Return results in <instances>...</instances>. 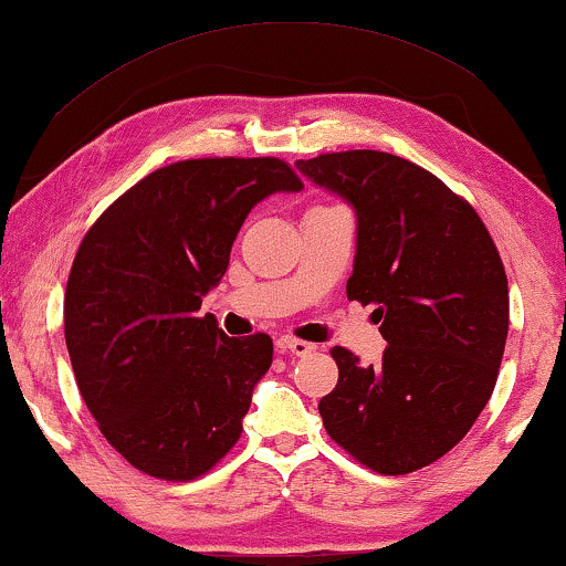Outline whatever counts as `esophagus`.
I'll list each match as a JSON object with an SVG mask.
<instances>
[{"label":"esophagus","mask_w":566,"mask_h":566,"mask_svg":"<svg viewBox=\"0 0 566 566\" xmlns=\"http://www.w3.org/2000/svg\"><path fill=\"white\" fill-rule=\"evenodd\" d=\"M275 348L281 350V354H291V356H310V354H314V350H317V346H314V343L298 340V337H291V335L277 337Z\"/></svg>","instance_id":"1"}]
</instances>
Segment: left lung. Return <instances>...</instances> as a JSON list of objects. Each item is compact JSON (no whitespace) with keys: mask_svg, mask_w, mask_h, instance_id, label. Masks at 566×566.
I'll use <instances>...</instances> for the list:
<instances>
[{"mask_svg":"<svg viewBox=\"0 0 566 566\" xmlns=\"http://www.w3.org/2000/svg\"><path fill=\"white\" fill-rule=\"evenodd\" d=\"M356 210L348 298L374 304L387 340L377 366L335 346L327 434L361 465L406 475L468 434L494 392L510 327L502 256L471 202L410 160L343 150L296 160Z\"/></svg>","mask_w":566,"mask_h":566,"instance_id":"obj_1","label":"left lung"}]
</instances>
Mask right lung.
Masks as SVG:
<instances>
[{"instance_id": "obj_1", "label": "right lung", "mask_w": 566, "mask_h": 566, "mask_svg": "<svg viewBox=\"0 0 566 566\" xmlns=\"http://www.w3.org/2000/svg\"><path fill=\"white\" fill-rule=\"evenodd\" d=\"M301 187L281 158L179 160L139 179L85 233L64 291V340L101 434L137 471L192 481L239 442L273 340L229 337L197 310L249 210Z\"/></svg>"}]
</instances>
